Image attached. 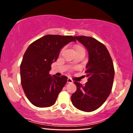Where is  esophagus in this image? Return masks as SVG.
<instances>
[{"instance_id":"esophagus-1","label":"esophagus","mask_w":133,"mask_h":133,"mask_svg":"<svg viewBox=\"0 0 133 133\" xmlns=\"http://www.w3.org/2000/svg\"><path fill=\"white\" fill-rule=\"evenodd\" d=\"M67 82H68V83H72L73 81L72 80L71 78H68V81H67Z\"/></svg>"}]
</instances>
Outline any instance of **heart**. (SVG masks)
Returning <instances> with one entry per match:
<instances>
[{"label":"heart","mask_w":133,"mask_h":133,"mask_svg":"<svg viewBox=\"0 0 133 133\" xmlns=\"http://www.w3.org/2000/svg\"><path fill=\"white\" fill-rule=\"evenodd\" d=\"M74 52H82L85 53V49L83 47L81 46L80 45H76L74 47ZM63 51V49H61L60 51V54H61V53Z\"/></svg>","instance_id":"1"}]
</instances>
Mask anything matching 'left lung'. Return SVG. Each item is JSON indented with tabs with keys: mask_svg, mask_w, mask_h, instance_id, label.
Segmentation results:
<instances>
[{
	"mask_svg": "<svg viewBox=\"0 0 133 133\" xmlns=\"http://www.w3.org/2000/svg\"><path fill=\"white\" fill-rule=\"evenodd\" d=\"M74 37L89 53L84 71L88 81L84 85L74 81L77 90L72 94L71 101L79 110L91 112L101 106L110 94L114 77L113 62L106 46L99 41L88 36Z\"/></svg>",
	"mask_w": 133,
	"mask_h": 133,
	"instance_id": "1",
	"label": "left lung"
}]
</instances>
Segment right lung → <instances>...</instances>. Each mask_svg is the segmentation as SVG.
I'll list each match as a JSON object with an SVG mask.
<instances>
[{
    "mask_svg": "<svg viewBox=\"0 0 133 133\" xmlns=\"http://www.w3.org/2000/svg\"><path fill=\"white\" fill-rule=\"evenodd\" d=\"M72 36L46 35L30 44L21 64V84L29 101L39 108L54 104L68 77L51 76V64L56 61L61 49L71 41Z\"/></svg>",
    "mask_w": 133,
    "mask_h": 133,
    "instance_id": "1",
    "label": "right lung"
}]
</instances>
